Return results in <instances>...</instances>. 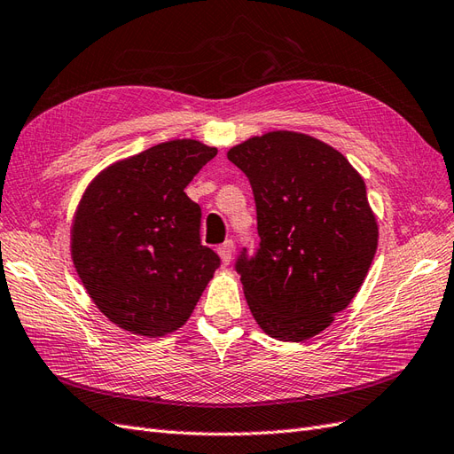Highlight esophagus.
<instances>
[{
    "mask_svg": "<svg viewBox=\"0 0 454 454\" xmlns=\"http://www.w3.org/2000/svg\"><path fill=\"white\" fill-rule=\"evenodd\" d=\"M218 254H220V259H223V262L224 264H230V261H231V254H234V241L231 239H226L223 246H218Z\"/></svg>",
    "mask_w": 454,
    "mask_h": 454,
    "instance_id": "esophagus-1",
    "label": "esophagus"
}]
</instances>
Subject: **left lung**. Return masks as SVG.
<instances>
[{"instance_id":"obj_1","label":"left lung","mask_w":454,"mask_h":454,"mask_svg":"<svg viewBox=\"0 0 454 454\" xmlns=\"http://www.w3.org/2000/svg\"><path fill=\"white\" fill-rule=\"evenodd\" d=\"M257 207L259 247L236 259L254 320L270 338L326 330L363 286L378 247L366 185L340 151L297 132H269L228 151Z\"/></svg>"}]
</instances>
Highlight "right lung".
I'll list each match as a JSON object with an SVG mask.
<instances>
[{
  "mask_svg": "<svg viewBox=\"0 0 454 454\" xmlns=\"http://www.w3.org/2000/svg\"><path fill=\"white\" fill-rule=\"evenodd\" d=\"M216 155L174 139L114 162L88 185L73 223V261L116 326L147 338L190 318L220 257L201 243V207L185 195Z\"/></svg>",
  "mask_w": 454,
  "mask_h": 454,
  "instance_id": "1",
  "label": "right lung"
}]
</instances>
